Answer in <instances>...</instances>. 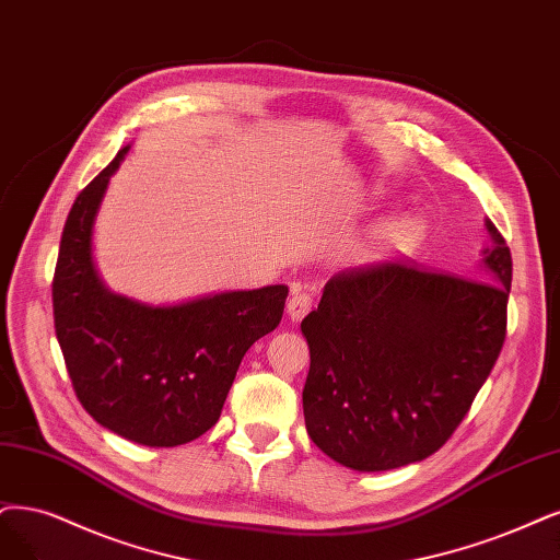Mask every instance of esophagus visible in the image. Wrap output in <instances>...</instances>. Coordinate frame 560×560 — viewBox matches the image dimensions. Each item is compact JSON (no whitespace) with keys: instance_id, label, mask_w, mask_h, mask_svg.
Instances as JSON below:
<instances>
[{"instance_id":"34e87169","label":"esophagus","mask_w":560,"mask_h":560,"mask_svg":"<svg viewBox=\"0 0 560 560\" xmlns=\"http://www.w3.org/2000/svg\"><path fill=\"white\" fill-rule=\"evenodd\" d=\"M312 295L306 293H293V298L288 300V318H291L293 323H300L308 312H312Z\"/></svg>"}]
</instances>
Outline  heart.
<instances>
[{
    "mask_svg": "<svg viewBox=\"0 0 560 560\" xmlns=\"http://www.w3.org/2000/svg\"><path fill=\"white\" fill-rule=\"evenodd\" d=\"M422 237V225L412 217L385 219L366 231L353 244V258L360 262H374L387 256L404 254L416 246Z\"/></svg>",
    "mask_w": 560,
    "mask_h": 560,
    "instance_id": "b5f03b06",
    "label": "heart"
}]
</instances>
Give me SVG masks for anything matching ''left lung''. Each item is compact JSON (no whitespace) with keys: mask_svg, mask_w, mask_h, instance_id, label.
<instances>
[{"mask_svg":"<svg viewBox=\"0 0 560 560\" xmlns=\"http://www.w3.org/2000/svg\"><path fill=\"white\" fill-rule=\"evenodd\" d=\"M485 228L491 246L475 279L383 262L325 283L302 320V406L329 459L362 472L416 464L466 418L501 355L512 283L510 248Z\"/></svg>","mask_w":560,"mask_h":560,"instance_id":"left-lung-1","label":"left lung"}]
</instances>
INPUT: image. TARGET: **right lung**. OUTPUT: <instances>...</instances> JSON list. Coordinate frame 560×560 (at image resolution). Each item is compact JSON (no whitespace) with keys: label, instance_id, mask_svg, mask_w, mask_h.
I'll return each mask as SVG.
<instances>
[{"label":"right lung","instance_id":"add662e5","mask_svg":"<svg viewBox=\"0 0 560 560\" xmlns=\"http://www.w3.org/2000/svg\"><path fill=\"white\" fill-rule=\"evenodd\" d=\"M129 148L82 189L59 242L55 332L82 408L148 447L189 443L221 416L244 353L281 323L288 285L228 291L179 304L113 293L94 256V221Z\"/></svg>","mask_w":560,"mask_h":560}]
</instances>
